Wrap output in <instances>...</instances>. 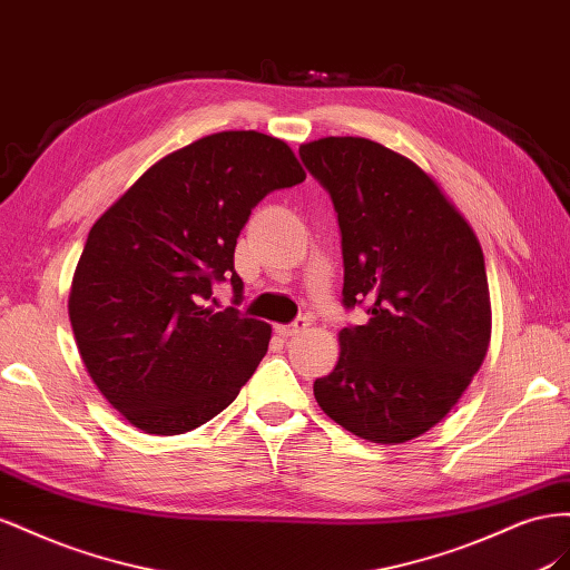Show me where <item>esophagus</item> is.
Returning a JSON list of instances; mask_svg holds the SVG:
<instances>
[{"mask_svg": "<svg viewBox=\"0 0 570 570\" xmlns=\"http://www.w3.org/2000/svg\"><path fill=\"white\" fill-rule=\"evenodd\" d=\"M307 330V320L305 317H298L294 324H276V334L284 336V338H291V336H298Z\"/></svg>", "mask_w": 570, "mask_h": 570, "instance_id": "1", "label": "esophagus"}]
</instances>
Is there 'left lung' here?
I'll return each instance as SVG.
<instances>
[{
    "instance_id": "8db88e82",
    "label": "left lung",
    "mask_w": 570,
    "mask_h": 570,
    "mask_svg": "<svg viewBox=\"0 0 570 570\" xmlns=\"http://www.w3.org/2000/svg\"><path fill=\"white\" fill-rule=\"evenodd\" d=\"M298 153L336 209L344 305H370L365 324L338 332L315 399L367 442H411L459 403L490 348L480 240L434 178L382 142L330 136Z\"/></svg>"
}]
</instances>
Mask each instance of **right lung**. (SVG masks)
<instances>
[{
	"mask_svg": "<svg viewBox=\"0 0 570 570\" xmlns=\"http://www.w3.org/2000/svg\"><path fill=\"white\" fill-rule=\"evenodd\" d=\"M301 181L284 140L222 131L155 161L92 224L69 317L90 380L134 428L190 432L253 377L272 327L215 311L213 284L240 296L234 250L250 209Z\"/></svg>",
	"mask_w": 570,
	"mask_h": 570,
	"instance_id": "add662e5",
	"label": "right lung"
}]
</instances>
